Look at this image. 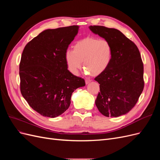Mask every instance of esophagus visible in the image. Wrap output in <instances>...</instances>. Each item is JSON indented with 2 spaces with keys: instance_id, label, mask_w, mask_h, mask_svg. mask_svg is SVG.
Instances as JSON below:
<instances>
[{
  "instance_id": "esophagus-1",
  "label": "esophagus",
  "mask_w": 160,
  "mask_h": 160,
  "mask_svg": "<svg viewBox=\"0 0 160 160\" xmlns=\"http://www.w3.org/2000/svg\"><path fill=\"white\" fill-rule=\"evenodd\" d=\"M91 81L90 79H86V80H85V83H86V85L89 84Z\"/></svg>"
}]
</instances>
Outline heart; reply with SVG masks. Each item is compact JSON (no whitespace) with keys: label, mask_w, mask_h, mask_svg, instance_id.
Wrapping results in <instances>:
<instances>
[{"label":"heart","mask_w":160,"mask_h":160,"mask_svg":"<svg viewBox=\"0 0 160 160\" xmlns=\"http://www.w3.org/2000/svg\"><path fill=\"white\" fill-rule=\"evenodd\" d=\"M112 58V47L105 39L87 37L77 41L73 51L67 50L65 54L68 70L72 75H77L82 62L87 74L92 76L100 75L108 68Z\"/></svg>","instance_id":"1"}]
</instances>
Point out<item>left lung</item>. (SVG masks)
I'll return each mask as SVG.
<instances>
[{"instance_id": "obj_1", "label": "left lung", "mask_w": 160, "mask_h": 160, "mask_svg": "<svg viewBox=\"0 0 160 160\" xmlns=\"http://www.w3.org/2000/svg\"><path fill=\"white\" fill-rule=\"evenodd\" d=\"M89 28L92 32L108 40L112 47L109 65L95 78L100 84L95 105L106 117L126 114L136 104L144 87L143 65L138 48L116 28Z\"/></svg>"}]
</instances>
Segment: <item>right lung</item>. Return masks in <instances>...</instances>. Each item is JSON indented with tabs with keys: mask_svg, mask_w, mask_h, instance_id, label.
I'll list each match as a JSON object with an SVG mask.
<instances>
[{
	"mask_svg": "<svg viewBox=\"0 0 160 160\" xmlns=\"http://www.w3.org/2000/svg\"><path fill=\"white\" fill-rule=\"evenodd\" d=\"M73 25L41 32L24 49L20 65L21 92L31 107L45 117H58L69 108L72 92L85 85L67 69L65 54L78 33Z\"/></svg>",
	"mask_w": 160,
	"mask_h": 160,
	"instance_id": "right-lung-1",
	"label": "right lung"
}]
</instances>
